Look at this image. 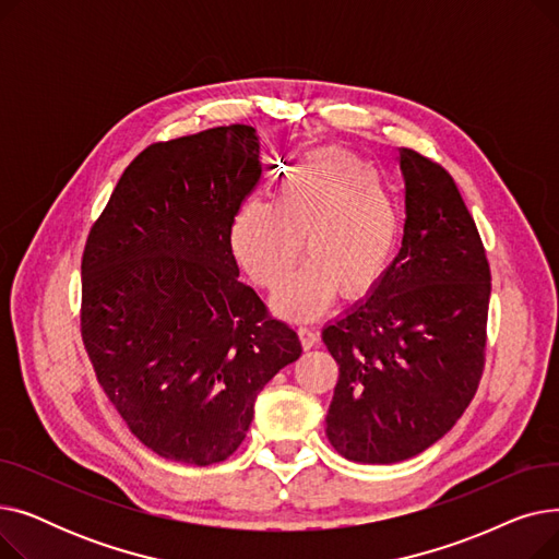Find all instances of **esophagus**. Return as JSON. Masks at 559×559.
<instances>
[{
  "instance_id": "obj_1",
  "label": "esophagus",
  "mask_w": 559,
  "mask_h": 559,
  "mask_svg": "<svg viewBox=\"0 0 559 559\" xmlns=\"http://www.w3.org/2000/svg\"><path fill=\"white\" fill-rule=\"evenodd\" d=\"M299 340H301L304 348H312V346H317V342H319V331L308 329V326H301V329H299Z\"/></svg>"
}]
</instances>
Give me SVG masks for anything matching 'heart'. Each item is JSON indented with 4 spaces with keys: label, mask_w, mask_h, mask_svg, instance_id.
Here are the masks:
<instances>
[{
    "label": "heart",
    "mask_w": 559,
    "mask_h": 559,
    "mask_svg": "<svg viewBox=\"0 0 559 559\" xmlns=\"http://www.w3.org/2000/svg\"><path fill=\"white\" fill-rule=\"evenodd\" d=\"M401 215L385 181L358 156L335 146L297 158L274 203L249 201L230 222V249L249 278L274 289L295 267L301 240L308 260L274 295L289 319L324 312L335 289L356 297L390 270Z\"/></svg>",
    "instance_id": "b5f03b06"
}]
</instances>
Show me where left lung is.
<instances>
[{
    "mask_svg": "<svg viewBox=\"0 0 559 559\" xmlns=\"http://www.w3.org/2000/svg\"><path fill=\"white\" fill-rule=\"evenodd\" d=\"M403 240L390 270L321 331L340 378L326 435L340 455L394 464L442 439L483 373L491 276L451 174L399 152Z\"/></svg>",
    "mask_w": 559,
    "mask_h": 559,
    "instance_id": "left-lung-1",
    "label": "left lung"
}]
</instances>
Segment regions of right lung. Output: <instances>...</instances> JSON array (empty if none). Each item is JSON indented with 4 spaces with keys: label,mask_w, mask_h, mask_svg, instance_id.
I'll return each mask as SVG.
<instances>
[{
    "label": "right lung",
    "mask_w": 559,
    "mask_h": 559,
    "mask_svg": "<svg viewBox=\"0 0 559 559\" xmlns=\"http://www.w3.org/2000/svg\"><path fill=\"white\" fill-rule=\"evenodd\" d=\"M260 179L253 127L158 142L124 169L87 235L81 335L99 385L165 460H226L260 390L301 356L238 276L230 222Z\"/></svg>",
    "instance_id": "1"
}]
</instances>
